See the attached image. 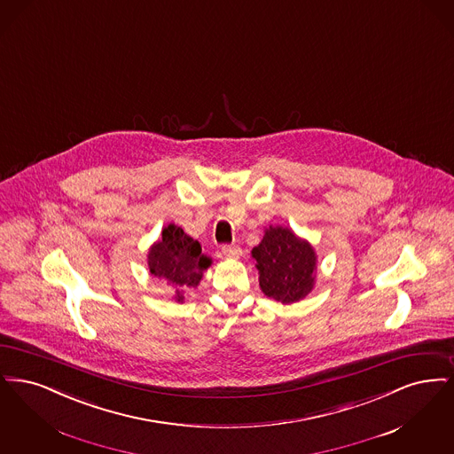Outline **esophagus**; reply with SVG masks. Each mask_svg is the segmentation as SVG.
I'll return each instance as SVG.
<instances>
[{
  "label": "esophagus",
  "instance_id": "34e87169",
  "mask_svg": "<svg viewBox=\"0 0 454 454\" xmlns=\"http://www.w3.org/2000/svg\"><path fill=\"white\" fill-rule=\"evenodd\" d=\"M222 254L225 257H239L242 254V249L237 244H223Z\"/></svg>",
  "mask_w": 454,
  "mask_h": 454
}]
</instances>
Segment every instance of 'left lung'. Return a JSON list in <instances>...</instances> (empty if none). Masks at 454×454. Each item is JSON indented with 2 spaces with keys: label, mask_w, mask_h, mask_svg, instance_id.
Wrapping results in <instances>:
<instances>
[{
  "label": "left lung",
  "mask_w": 454,
  "mask_h": 454,
  "mask_svg": "<svg viewBox=\"0 0 454 454\" xmlns=\"http://www.w3.org/2000/svg\"><path fill=\"white\" fill-rule=\"evenodd\" d=\"M253 257L264 295L281 303H294L314 288L316 253L307 240L298 239L290 229L270 227L253 249Z\"/></svg>",
  "instance_id": "1"
}]
</instances>
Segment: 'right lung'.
<instances>
[{
	"mask_svg": "<svg viewBox=\"0 0 454 454\" xmlns=\"http://www.w3.org/2000/svg\"><path fill=\"white\" fill-rule=\"evenodd\" d=\"M207 268L208 259L201 254L200 242L173 223L162 231V239L149 251L151 273L176 286L177 300L183 298L181 288L197 286Z\"/></svg>",
	"mask_w": 454,
	"mask_h": 454,
	"instance_id": "right-lung-1",
	"label": "right lung"
}]
</instances>
